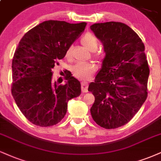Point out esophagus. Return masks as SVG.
<instances>
[{"mask_svg":"<svg viewBox=\"0 0 161 161\" xmlns=\"http://www.w3.org/2000/svg\"><path fill=\"white\" fill-rule=\"evenodd\" d=\"M81 86H82V92L84 93L88 92V83L86 82H81Z\"/></svg>","mask_w":161,"mask_h":161,"instance_id":"esophagus-1","label":"esophagus"}]
</instances>
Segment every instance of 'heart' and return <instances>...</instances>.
Returning a JSON list of instances; mask_svg holds the SVG:
<instances>
[{"instance_id": "1", "label": "heart", "mask_w": 161, "mask_h": 161, "mask_svg": "<svg viewBox=\"0 0 161 161\" xmlns=\"http://www.w3.org/2000/svg\"><path fill=\"white\" fill-rule=\"evenodd\" d=\"M81 42L86 47L88 48L91 51H94V57L97 59H101L103 57V53L101 51H97V48L98 47L97 38L92 33H87L86 35L82 36L81 39ZM71 48H67L66 50L65 55L66 57L68 58L70 56ZM96 70V66L92 62H88V63H83V62H79L73 66L72 69L73 75L76 78L80 79H87L91 76L94 71Z\"/></svg>"}]
</instances>
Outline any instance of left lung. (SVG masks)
<instances>
[{
	"label": "left lung",
	"instance_id": "obj_1",
	"mask_svg": "<svg viewBox=\"0 0 161 161\" xmlns=\"http://www.w3.org/2000/svg\"><path fill=\"white\" fill-rule=\"evenodd\" d=\"M90 28L106 52L102 68L88 86L95 97L91 114L100 127L118 128L133 119L148 96L149 67L145 46L124 23H95Z\"/></svg>",
	"mask_w": 161,
	"mask_h": 161
}]
</instances>
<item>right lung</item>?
Wrapping results in <instances>:
<instances>
[{
  "mask_svg": "<svg viewBox=\"0 0 161 161\" xmlns=\"http://www.w3.org/2000/svg\"><path fill=\"white\" fill-rule=\"evenodd\" d=\"M86 24L46 21L21 39L13 59L11 92L20 111L34 125H57L67 113V102L80 95L79 81L68 73L64 76L67 83L58 85L52 80V69Z\"/></svg>",
  "mask_w": 161,
  "mask_h": 161,
  "instance_id": "right-lung-1",
  "label": "right lung"
}]
</instances>
